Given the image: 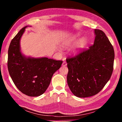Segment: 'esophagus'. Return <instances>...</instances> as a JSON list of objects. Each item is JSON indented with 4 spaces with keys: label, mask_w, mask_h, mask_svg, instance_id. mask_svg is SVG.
Here are the masks:
<instances>
[{
    "label": "esophagus",
    "mask_w": 122,
    "mask_h": 122,
    "mask_svg": "<svg viewBox=\"0 0 122 122\" xmlns=\"http://www.w3.org/2000/svg\"><path fill=\"white\" fill-rule=\"evenodd\" d=\"M67 62H66V61H64L63 62H62V66H63V67L66 66H67Z\"/></svg>",
    "instance_id": "esophagus-1"
}]
</instances>
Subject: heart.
Returning <instances> with one entry per match:
<instances>
[{
	"label": "heart",
	"instance_id": "b5f03b06",
	"mask_svg": "<svg viewBox=\"0 0 122 122\" xmlns=\"http://www.w3.org/2000/svg\"><path fill=\"white\" fill-rule=\"evenodd\" d=\"M78 35H76L75 36H72L71 38H70V39L67 40V41H66L64 43V46L65 47H67V46H70L72 44V42L75 41L77 39V37H78ZM86 40H85L84 39H81L79 41L78 44H77L76 48L74 51V52L75 54H77V53H79V51L81 50H82L83 48H84V47L86 46Z\"/></svg>",
	"mask_w": 122,
	"mask_h": 122
}]
</instances>
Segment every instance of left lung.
<instances>
[{
  "mask_svg": "<svg viewBox=\"0 0 122 122\" xmlns=\"http://www.w3.org/2000/svg\"><path fill=\"white\" fill-rule=\"evenodd\" d=\"M93 45L75 56L66 59L67 83L75 96L86 98L97 94L111 77L113 69L114 49L101 30L95 29Z\"/></svg>",
  "mask_w": 122,
  "mask_h": 122,
  "instance_id": "1",
  "label": "left lung"
}]
</instances>
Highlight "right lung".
Instances as JSON below:
<instances>
[{"instance_id":"obj_1","label":"right lung","mask_w":122,"mask_h":122,"mask_svg":"<svg viewBox=\"0 0 122 122\" xmlns=\"http://www.w3.org/2000/svg\"><path fill=\"white\" fill-rule=\"evenodd\" d=\"M27 27L22 28L10 44L8 67L18 89L28 96L37 97L46 91L53 74L60 68L62 61L47 57H26L22 54L20 39Z\"/></svg>"}]
</instances>
